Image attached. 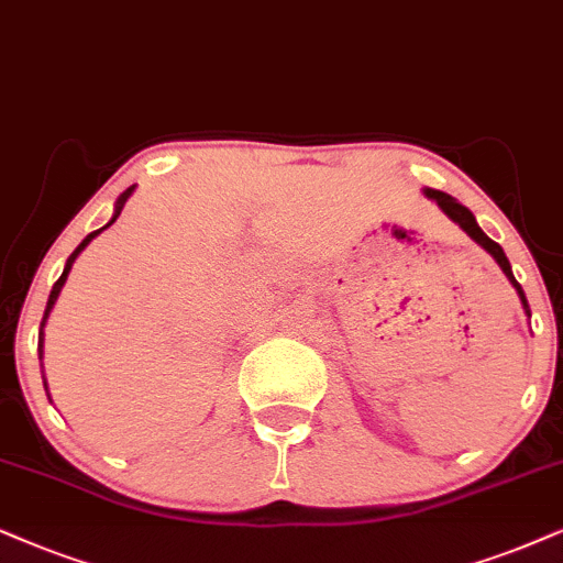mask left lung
<instances>
[{"label":"left lung","instance_id":"left-lung-1","mask_svg":"<svg viewBox=\"0 0 563 563\" xmlns=\"http://www.w3.org/2000/svg\"><path fill=\"white\" fill-rule=\"evenodd\" d=\"M423 195H426V197H429V199H433V202H437V205H439V208H441V212H444V216H446V218H450V220H454V223H457V225H460V229H462V231H465V233H467V236H471V239L475 241V244H478V246H483V249H486V252L490 254V257H494V260H496V265H499V267H501V273H504V275H507V280L511 283V288H515V290H517V296H519V303H522L525 314H528V317H530V306H528V298H525V290H522V286H519V283L515 280V273H511V265H509L507 254H504V249H501L499 244H496V241H494V239H488V236H486V233H483V231H481L478 220H475V216H473V212H471V210H467V208H465V205H460V202H457V199H454V197H450V195H446V191H439V189H429V187H426V189H423Z\"/></svg>","mask_w":563,"mask_h":563}]
</instances>
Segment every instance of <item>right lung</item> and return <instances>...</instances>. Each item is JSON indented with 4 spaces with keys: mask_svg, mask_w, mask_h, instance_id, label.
I'll list each match as a JSON object with an SVG mask.
<instances>
[{
    "mask_svg": "<svg viewBox=\"0 0 563 563\" xmlns=\"http://www.w3.org/2000/svg\"><path fill=\"white\" fill-rule=\"evenodd\" d=\"M132 191H134V187H130V189H124L122 195H119V199H117V205H113V216H111V220L109 223L103 225V229H98V231H92V233H88V236H85L82 241H80V246L75 249L73 254H69V260H67V265H64V273L59 275V280L54 283V288H52V294H48V301H46V311H44V319H41V332H38V358H44V327H46V319H48V314H52V309H54V303H56V298H59V294H62V288H64V283H67V275H69V269H73V265H75V260L80 257V252L85 246L90 244L92 239L98 236V233H103L106 229H109L111 223H117V218L122 216V210H124V205H126V199L132 197ZM44 387H46V379H44Z\"/></svg>",
    "mask_w": 563,
    "mask_h": 563,
    "instance_id": "1",
    "label": "right lung"
}]
</instances>
